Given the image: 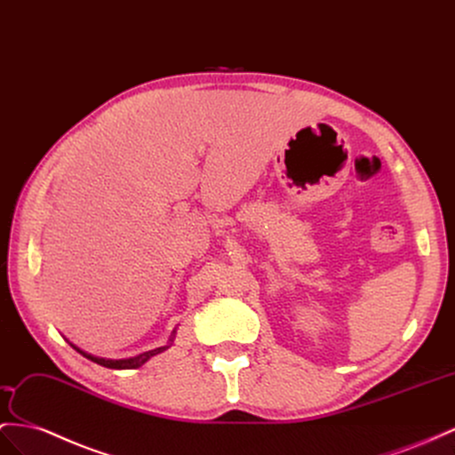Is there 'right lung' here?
<instances>
[{"label": "right lung", "mask_w": 455, "mask_h": 455, "mask_svg": "<svg viewBox=\"0 0 455 455\" xmlns=\"http://www.w3.org/2000/svg\"><path fill=\"white\" fill-rule=\"evenodd\" d=\"M174 334H177V331H172L167 346L149 349V352H144V354H140V355H136V357H128V359H103V357H94V355H90V354L83 352V349H78L76 346H73V344H71V346L76 349V352H80L84 357H88L90 361H94V363L103 365V367H108V369H138V367H142L149 357H154V355H157V354H161V352H165L167 347H171V344H172V340H174Z\"/></svg>", "instance_id": "right-lung-1"}]
</instances>
